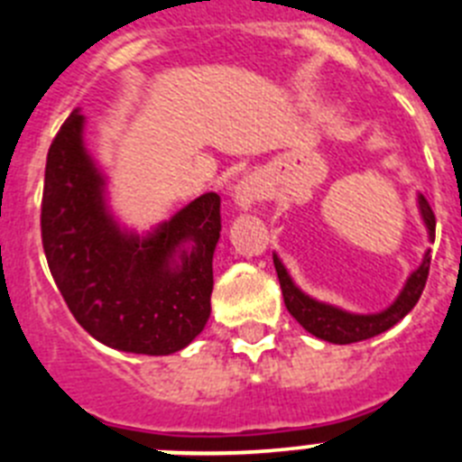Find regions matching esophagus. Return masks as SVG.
<instances>
[{"mask_svg": "<svg viewBox=\"0 0 462 462\" xmlns=\"http://www.w3.org/2000/svg\"><path fill=\"white\" fill-rule=\"evenodd\" d=\"M261 199H263V187H261V182L256 178H243L236 185V206L240 210H250Z\"/></svg>", "mask_w": 462, "mask_h": 462, "instance_id": "1", "label": "esophagus"}]
</instances>
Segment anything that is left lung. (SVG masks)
I'll return each instance as SVG.
<instances>
[{"label": "left lung", "instance_id": "1", "mask_svg": "<svg viewBox=\"0 0 462 462\" xmlns=\"http://www.w3.org/2000/svg\"><path fill=\"white\" fill-rule=\"evenodd\" d=\"M419 208H421V217L428 226L430 243H435V212H432L430 203L426 201V196L423 194L419 196ZM273 261H275L277 280H280L284 305H287L289 314H291L293 319L303 326L308 333L321 337V340L333 342V345H352V342L368 340V337H374L379 336V333H383V330H389L391 326L398 324V321L419 303L423 287H426L428 271H430V250L423 256L421 266L416 268L410 275L405 289L400 291L398 300H395L389 310H383V312L379 314H349L333 308V305L317 303V300L305 296V293L293 284L291 277L284 271V266H282V261L277 259V256H273Z\"/></svg>", "mask_w": 462, "mask_h": 462}]
</instances>
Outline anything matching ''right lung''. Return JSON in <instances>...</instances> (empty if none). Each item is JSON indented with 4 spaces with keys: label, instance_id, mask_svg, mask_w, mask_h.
<instances>
[{
    "label": "right lung",
    "instance_id": "add662e5",
    "mask_svg": "<svg viewBox=\"0 0 462 462\" xmlns=\"http://www.w3.org/2000/svg\"><path fill=\"white\" fill-rule=\"evenodd\" d=\"M101 185L83 148V116L73 110L48 150L41 199L52 280L76 321L104 345L148 356L180 352L210 317L222 201L212 191L199 196L138 238L108 217Z\"/></svg>",
    "mask_w": 462,
    "mask_h": 462
}]
</instances>
